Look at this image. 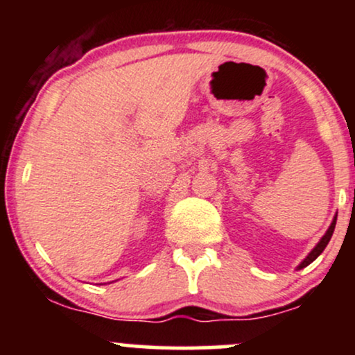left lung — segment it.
Listing matches in <instances>:
<instances>
[{
	"label": "left lung",
	"mask_w": 355,
	"mask_h": 355,
	"mask_svg": "<svg viewBox=\"0 0 355 355\" xmlns=\"http://www.w3.org/2000/svg\"><path fill=\"white\" fill-rule=\"evenodd\" d=\"M336 222H337V215H336V217H334L332 223H331V227H329L327 232H325L324 237H322V239L319 240V243H317V245L313 247L311 252H309V255L305 257V259L302 260V262H300L299 266H297V270H300V268L307 267L309 263H312L313 260H315L317 257H319V255L322 254V252H324V248L327 247V243H329V242H331V237H332V234H334V229H336Z\"/></svg>",
	"instance_id": "left-lung-1"
}]
</instances>
